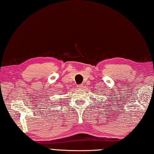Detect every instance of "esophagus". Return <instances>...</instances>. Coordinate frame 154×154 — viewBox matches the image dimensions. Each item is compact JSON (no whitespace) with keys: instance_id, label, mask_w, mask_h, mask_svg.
Listing matches in <instances>:
<instances>
[{"instance_id":"34e87169","label":"esophagus","mask_w":154,"mask_h":154,"mask_svg":"<svg viewBox=\"0 0 154 154\" xmlns=\"http://www.w3.org/2000/svg\"><path fill=\"white\" fill-rule=\"evenodd\" d=\"M82 88H83V85H82V84H80V85H78V86H77L78 89H82Z\"/></svg>"}]
</instances>
